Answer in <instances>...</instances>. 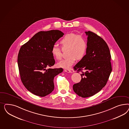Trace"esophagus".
Instances as JSON below:
<instances>
[{
    "label": "esophagus",
    "mask_w": 129,
    "mask_h": 129,
    "mask_svg": "<svg viewBox=\"0 0 129 129\" xmlns=\"http://www.w3.org/2000/svg\"><path fill=\"white\" fill-rule=\"evenodd\" d=\"M64 71H65V72H68V73H72L71 71L70 70H64Z\"/></svg>",
    "instance_id": "1"
}]
</instances>
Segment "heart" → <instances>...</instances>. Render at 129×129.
Segmentation results:
<instances>
[{"label": "heart", "instance_id": "1", "mask_svg": "<svg viewBox=\"0 0 129 129\" xmlns=\"http://www.w3.org/2000/svg\"><path fill=\"white\" fill-rule=\"evenodd\" d=\"M63 49H68L66 59L58 63L60 68L65 69L70 68L77 59H81L85 56L87 50V42L85 37L74 33L68 34L60 41ZM51 53L55 58L59 60L62 59V54L61 49L56 45H53Z\"/></svg>", "mask_w": 129, "mask_h": 129}]
</instances>
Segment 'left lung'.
I'll return each instance as SVG.
<instances>
[{
  "label": "left lung",
  "mask_w": 129,
  "mask_h": 129,
  "mask_svg": "<svg viewBox=\"0 0 129 129\" xmlns=\"http://www.w3.org/2000/svg\"><path fill=\"white\" fill-rule=\"evenodd\" d=\"M85 33L88 36L87 50L84 57L74 67L75 70L82 72L81 79L73 86L75 92L84 98L93 96L101 90L112 70L111 56L106 42L92 31Z\"/></svg>",
  "instance_id": "obj_1"
}]
</instances>
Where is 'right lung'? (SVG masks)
I'll return each instance as SVG.
<instances>
[{"label":"right lung","instance_id":"obj_1","mask_svg":"<svg viewBox=\"0 0 129 129\" xmlns=\"http://www.w3.org/2000/svg\"><path fill=\"white\" fill-rule=\"evenodd\" d=\"M64 34L59 30L40 31L20 48L17 58L21 81L29 91L43 97L54 88L56 76L62 68L51 69L54 65L52 46Z\"/></svg>","mask_w":129,"mask_h":129}]
</instances>
